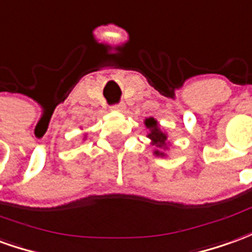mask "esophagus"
<instances>
[{"mask_svg": "<svg viewBox=\"0 0 252 252\" xmlns=\"http://www.w3.org/2000/svg\"><path fill=\"white\" fill-rule=\"evenodd\" d=\"M124 109V105L123 103H117V105H113L112 106V110H117V112H121Z\"/></svg>", "mask_w": 252, "mask_h": 252, "instance_id": "esophagus-1", "label": "esophagus"}]
</instances>
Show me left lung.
I'll return each instance as SVG.
<instances>
[{
	"label": "left lung",
	"instance_id": "1",
	"mask_svg": "<svg viewBox=\"0 0 252 252\" xmlns=\"http://www.w3.org/2000/svg\"><path fill=\"white\" fill-rule=\"evenodd\" d=\"M144 124H146V126L150 129V133H149L147 136L153 140V144L156 146L157 149H165V147H166V135L158 128L157 121L150 117V119H147V120L144 121ZM154 154L161 157L163 156V153H161L159 150L154 151Z\"/></svg>",
	"mask_w": 252,
	"mask_h": 252
}]
</instances>
